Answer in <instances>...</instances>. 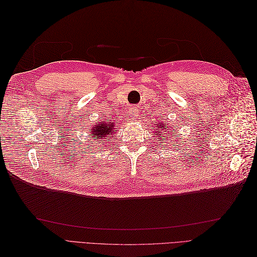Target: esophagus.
<instances>
[{"label":"esophagus","instance_id":"1","mask_svg":"<svg viewBox=\"0 0 257 257\" xmlns=\"http://www.w3.org/2000/svg\"><path fill=\"white\" fill-rule=\"evenodd\" d=\"M137 114H138V110L136 109L135 107L133 108V109H131V110H130V116H131V119H132V120H135V119H136L135 116H136Z\"/></svg>","mask_w":257,"mask_h":257}]
</instances>
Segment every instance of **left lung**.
<instances>
[{
  "instance_id": "obj_1",
  "label": "left lung",
  "mask_w": 257,
  "mask_h": 257,
  "mask_svg": "<svg viewBox=\"0 0 257 257\" xmlns=\"http://www.w3.org/2000/svg\"><path fill=\"white\" fill-rule=\"evenodd\" d=\"M158 128H159V130H160V128L162 130V132H161V134H158V133H154V135H158V136H160V137H163V136H165V135H167L168 133H172V132H173V131H170V130H169V131H167V133H166V132L164 131V130H165V127H164V125H163V123H162V122L160 123V125L158 126Z\"/></svg>"
}]
</instances>
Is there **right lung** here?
<instances>
[{
    "mask_svg": "<svg viewBox=\"0 0 257 257\" xmlns=\"http://www.w3.org/2000/svg\"><path fill=\"white\" fill-rule=\"evenodd\" d=\"M90 133L91 136L96 137L97 139H100V141L107 138L106 142H110L112 138L111 135L113 133V123L107 124L106 122H100L98 125L90 130Z\"/></svg>",
    "mask_w": 257,
    "mask_h": 257,
    "instance_id": "add662e5",
    "label": "right lung"
}]
</instances>
